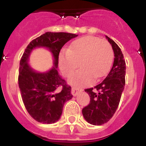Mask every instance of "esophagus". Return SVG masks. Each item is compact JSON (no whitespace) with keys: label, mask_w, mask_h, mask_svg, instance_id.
I'll return each mask as SVG.
<instances>
[{"label":"esophagus","mask_w":146,"mask_h":146,"mask_svg":"<svg viewBox=\"0 0 146 146\" xmlns=\"http://www.w3.org/2000/svg\"><path fill=\"white\" fill-rule=\"evenodd\" d=\"M82 91V89H79V88H76V87H72V89H71V93L73 95V96H77L78 93Z\"/></svg>","instance_id":"obj_1"}]
</instances>
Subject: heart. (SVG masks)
I'll return each mask as SVG.
<instances>
[{"mask_svg":"<svg viewBox=\"0 0 146 146\" xmlns=\"http://www.w3.org/2000/svg\"><path fill=\"white\" fill-rule=\"evenodd\" d=\"M113 51L108 42L95 36H84L72 42L68 50L59 55V66L66 76L79 66L80 70L71 76L70 82L76 86L89 84L108 73L112 65Z\"/></svg>","mask_w":146,"mask_h":146,"instance_id":"b5f03b06","label":"heart"}]
</instances>
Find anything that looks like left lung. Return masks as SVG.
Listing matches in <instances>:
<instances>
[{"instance_id": "1", "label": "left lung", "mask_w": 146, "mask_h": 146, "mask_svg": "<svg viewBox=\"0 0 146 146\" xmlns=\"http://www.w3.org/2000/svg\"><path fill=\"white\" fill-rule=\"evenodd\" d=\"M114 53L112 68L106 78L94 88L85 89L90 97V103L82 108V115L92 125L107 123L115 113L124 89L126 62L123 53L113 40L106 36Z\"/></svg>"}]
</instances>
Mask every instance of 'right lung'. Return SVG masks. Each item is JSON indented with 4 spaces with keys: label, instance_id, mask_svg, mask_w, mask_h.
<instances>
[{
    "label": "right lung",
    "instance_id": "right-lung-1",
    "mask_svg": "<svg viewBox=\"0 0 146 146\" xmlns=\"http://www.w3.org/2000/svg\"><path fill=\"white\" fill-rule=\"evenodd\" d=\"M78 35L48 32L33 39L26 47L19 63L18 83L26 109L29 115L42 123H54L59 120L63 107L73 98L71 87L58 74L57 66L60 49ZM45 46L52 53L54 66L46 73H37L28 64L31 51Z\"/></svg>",
    "mask_w": 146,
    "mask_h": 146
}]
</instances>
